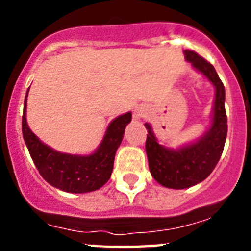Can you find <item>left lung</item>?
Returning <instances> with one entry per match:
<instances>
[{
  "mask_svg": "<svg viewBox=\"0 0 251 251\" xmlns=\"http://www.w3.org/2000/svg\"><path fill=\"white\" fill-rule=\"evenodd\" d=\"M186 59L216 88L214 119L211 129L199 142L178 151L167 150L158 145L150 124L146 139V152L151 174L162 186L168 188H187L201 182L211 174L220 159L227 134V117L225 112V88L216 70L206 59L194 50H185Z\"/></svg>",
  "mask_w": 251,
  "mask_h": 251,
  "instance_id": "left-lung-1",
  "label": "left lung"
}]
</instances>
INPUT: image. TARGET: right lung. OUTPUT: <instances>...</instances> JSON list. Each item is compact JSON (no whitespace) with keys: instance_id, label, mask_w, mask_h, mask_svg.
I'll list each match as a JSON object with an SVG mask.
<instances>
[{"instance_id":"add662e5","label":"right lung","mask_w":251,"mask_h":251,"mask_svg":"<svg viewBox=\"0 0 251 251\" xmlns=\"http://www.w3.org/2000/svg\"><path fill=\"white\" fill-rule=\"evenodd\" d=\"M26 99L27 94L22 114V134L40 175L51 186L65 192L85 194L100 188L110 178L115 152L123 139L124 129L132 121V113H126L109 124L97 152L90 156H72L43 145L31 132L26 122Z\"/></svg>"}]
</instances>
